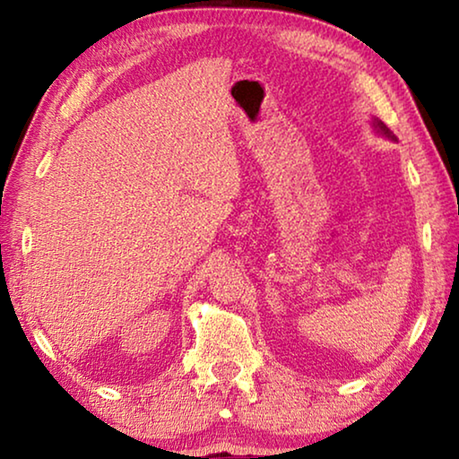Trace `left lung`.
Instances as JSON below:
<instances>
[{
	"mask_svg": "<svg viewBox=\"0 0 459 459\" xmlns=\"http://www.w3.org/2000/svg\"><path fill=\"white\" fill-rule=\"evenodd\" d=\"M375 127L378 129V134H383V135H386V137H391V139H394V135L391 134V131L386 129V126L383 121H378V119H375Z\"/></svg>",
	"mask_w": 459,
	"mask_h": 459,
	"instance_id": "8db88e82",
	"label": "left lung"
}]
</instances>
